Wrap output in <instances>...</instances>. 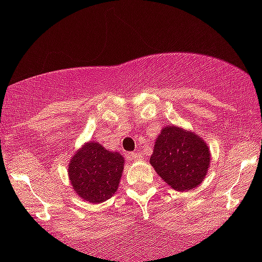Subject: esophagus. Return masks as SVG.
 I'll return each instance as SVG.
<instances>
[{
	"mask_svg": "<svg viewBox=\"0 0 262 262\" xmlns=\"http://www.w3.org/2000/svg\"><path fill=\"white\" fill-rule=\"evenodd\" d=\"M129 158H130V160H139V158H141V153L139 152L129 153Z\"/></svg>",
	"mask_w": 262,
	"mask_h": 262,
	"instance_id": "obj_1",
	"label": "esophagus"
}]
</instances>
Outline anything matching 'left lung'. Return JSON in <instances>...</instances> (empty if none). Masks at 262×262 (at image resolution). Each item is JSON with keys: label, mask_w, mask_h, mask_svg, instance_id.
<instances>
[{"label": "left lung", "mask_w": 262, "mask_h": 262, "mask_svg": "<svg viewBox=\"0 0 262 262\" xmlns=\"http://www.w3.org/2000/svg\"><path fill=\"white\" fill-rule=\"evenodd\" d=\"M150 165L166 184L186 191L202 184L210 167V150L198 134L168 125L155 143Z\"/></svg>", "instance_id": "obj_1"}]
</instances>
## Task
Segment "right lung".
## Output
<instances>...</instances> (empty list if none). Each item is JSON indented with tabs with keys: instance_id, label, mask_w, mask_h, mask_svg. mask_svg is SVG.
Returning <instances> with one entry per match:
<instances>
[{
	"instance_id": "obj_1",
	"label": "right lung",
	"mask_w": 262,
	"mask_h": 262,
	"mask_svg": "<svg viewBox=\"0 0 262 262\" xmlns=\"http://www.w3.org/2000/svg\"><path fill=\"white\" fill-rule=\"evenodd\" d=\"M123 168L120 153L109 152L99 142H89L72 156L68 176L78 196L99 204L115 194Z\"/></svg>"
}]
</instances>
